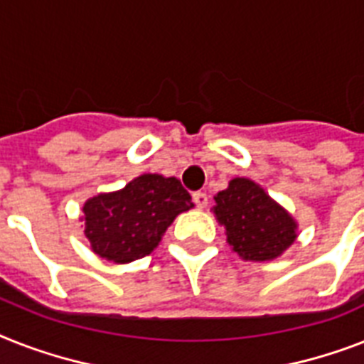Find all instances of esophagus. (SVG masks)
<instances>
[{
    "label": "esophagus",
    "instance_id": "1",
    "mask_svg": "<svg viewBox=\"0 0 364 364\" xmlns=\"http://www.w3.org/2000/svg\"><path fill=\"white\" fill-rule=\"evenodd\" d=\"M192 200H194V203H196V208H200V209L208 208L209 198H208V194H205V192H202V191L194 192V194H192Z\"/></svg>",
    "mask_w": 364,
    "mask_h": 364
}]
</instances>
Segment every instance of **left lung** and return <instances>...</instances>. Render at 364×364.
<instances>
[{
  "instance_id": "1",
  "label": "left lung",
  "mask_w": 364,
  "mask_h": 364,
  "mask_svg": "<svg viewBox=\"0 0 364 364\" xmlns=\"http://www.w3.org/2000/svg\"><path fill=\"white\" fill-rule=\"evenodd\" d=\"M213 213L233 252L249 262L279 258L297 237L294 217L247 177H235L218 192Z\"/></svg>"
}]
</instances>
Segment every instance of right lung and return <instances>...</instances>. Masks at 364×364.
Instances as JSON below:
<instances>
[{
  "label": "right lung",
  "mask_w": 364,
  "mask_h": 364,
  "mask_svg": "<svg viewBox=\"0 0 364 364\" xmlns=\"http://www.w3.org/2000/svg\"><path fill=\"white\" fill-rule=\"evenodd\" d=\"M192 208L179 179L144 173L121 191L90 198L84 203V233L97 256L129 264L151 254L173 218Z\"/></svg>",
  "instance_id": "1"
}]
</instances>
